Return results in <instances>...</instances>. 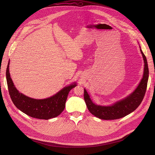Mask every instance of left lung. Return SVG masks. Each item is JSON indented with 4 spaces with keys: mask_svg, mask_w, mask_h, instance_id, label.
Listing matches in <instances>:
<instances>
[{
    "mask_svg": "<svg viewBox=\"0 0 155 155\" xmlns=\"http://www.w3.org/2000/svg\"><path fill=\"white\" fill-rule=\"evenodd\" d=\"M140 51L144 63L143 78L136 90L125 99L116 102L110 106H102L93 103L87 92L84 89V100L88 110L92 114L104 120L117 119L129 114L139 107L146 91L149 76L147 60L141 49Z\"/></svg>",
    "mask_w": 155,
    "mask_h": 155,
    "instance_id": "8db88e82",
    "label": "left lung"
}]
</instances>
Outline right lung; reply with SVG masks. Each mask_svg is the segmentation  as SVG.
Instances as JSON below:
<instances>
[{"mask_svg": "<svg viewBox=\"0 0 155 155\" xmlns=\"http://www.w3.org/2000/svg\"><path fill=\"white\" fill-rule=\"evenodd\" d=\"M9 68V61L6 70V79L11 100L16 107L34 118L47 120L59 116L65 107L69 92L77 85L76 83H73L45 99H34L19 93L16 89L11 78Z\"/></svg>", "mask_w": 155, "mask_h": 155, "instance_id": "obj_1", "label": "right lung"}]
</instances>
